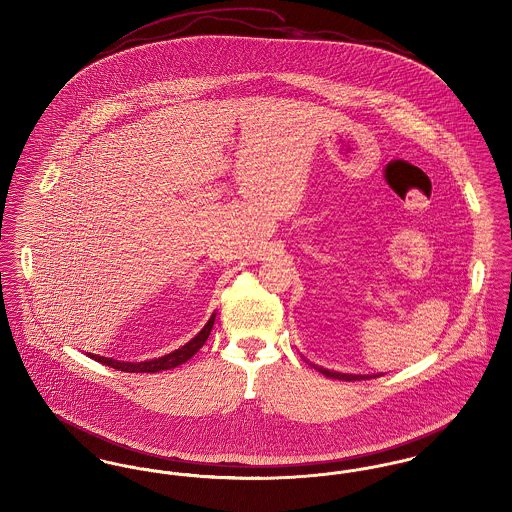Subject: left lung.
Masks as SVG:
<instances>
[{
  "label": "left lung",
  "mask_w": 512,
  "mask_h": 512,
  "mask_svg": "<svg viewBox=\"0 0 512 512\" xmlns=\"http://www.w3.org/2000/svg\"><path fill=\"white\" fill-rule=\"evenodd\" d=\"M313 365V363H311ZM317 368L318 372H322L326 378H334V380H345V382H355V380H370V378H376V376H382L380 374H345V372H336V370H328V368H322V366L313 365Z\"/></svg>",
  "instance_id": "1"
}]
</instances>
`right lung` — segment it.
I'll return each mask as SVG.
<instances>
[{"label":"right lung","instance_id":"right-lung-1","mask_svg":"<svg viewBox=\"0 0 512 512\" xmlns=\"http://www.w3.org/2000/svg\"><path fill=\"white\" fill-rule=\"evenodd\" d=\"M215 317H217V313L211 315V318L207 320V324L188 343H184L182 347L174 349V351L163 355V357H157V359H149V361H142V363H126V361H117V359L101 357V355H94V353H88V357L98 361L101 365L111 366V368H117V370H122V372H147V374H153V372H161V370H171V368H176V366L186 363L188 359H192L195 353L203 347V343L207 341L211 330H213Z\"/></svg>","mask_w":512,"mask_h":512}]
</instances>
